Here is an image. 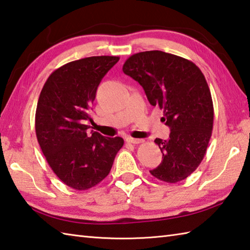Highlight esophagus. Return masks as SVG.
Masks as SVG:
<instances>
[{"mask_svg":"<svg viewBox=\"0 0 250 250\" xmlns=\"http://www.w3.org/2000/svg\"><path fill=\"white\" fill-rule=\"evenodd\" d=\"M126 141L128 142V144H134V145H138L141 144L142 140L141 139H137V138H132V137H127Z\"/></svg>","mask_w":250,"mask_h":250,"instance_id":"obj_1","label":"esophagus"}]
</instances>
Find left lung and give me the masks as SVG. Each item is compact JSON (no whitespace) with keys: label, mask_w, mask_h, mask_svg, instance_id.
<instances>
[{"label":"left lung","mask_w":250,"mask_h":250,"mask_svg":"<svg viewBox=\"0 0 250 250\" xmlns=\"http://www.w3.org/2000/svg\"><path fill=\"white\" fill-rule=\"evenodd\" d=\"M123 72L163 110L161 121L170 128L169 139L154 140L163 161L151 175L168 183L185 180L201 164L211 137L213 105L205 76L192 61L161 50L130 56Z\"/></svg>","instance_id":"8db88e82"}]
</instances>
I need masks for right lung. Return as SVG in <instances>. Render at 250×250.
<instances>
[{"label": "right lung", "instance_id": "obj_1", "mask_svg": "<svg viewBox=\"0 0 250 250\" xmlns=\"http://www.w3.org/2000/svg\"><path fill=\"white\" fill-rule=\"evenodd\" d=\"M116 56H94L71 61L48 76L35 112V132L48 165L64 185L83 191L109 175L115 155L124 145L91 130L86 121L96 91Z\"/></svg>", "mask_w": 250, "mask_h": 250}]
</instances>
